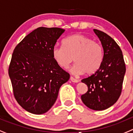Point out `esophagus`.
<instances>
[{
  "instance_id": "obj_1",
  "label": "esophagus",
  "mask_w": 133,
  "mask_h": 133,
  "mask_svg": "<svg viewBox=\"0 0 133 133\" xmlns=\"http://www.w3.org/2000/svg\"><path fill=\"white\" fill-rule=\"evenodd\" d=\"M70 80H71L72 82H74V83H77V82H79L78 79L74 78V77H72V76H71V77H70Z\"/></svg>"
}]
</instances>
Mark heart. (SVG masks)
<instances>
[{
  "instance_id": "obj_1",
  "label": "heart",
  "mask_w": 133,
  "mask_h": 133,
  "mask_svg": "<svg viewBox=\"0 0 133 133\" xmlns=\"http://www.w3.org/2000/svg\"><path fill=\"white\" fill-rule=\"evenodd\" d=\"M52 56L58 64L67 69L74 61L76 64L73 72L87 75L95 74L101 67L103 59V49L99 42L83 34H74L63 41V46H54Z\"/></svg>"
}]
</instances>
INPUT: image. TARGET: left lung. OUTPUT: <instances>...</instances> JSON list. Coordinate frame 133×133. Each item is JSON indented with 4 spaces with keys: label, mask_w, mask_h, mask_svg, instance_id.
<instances>
[{
    "label": "left lung",
    "mask_w": 133,
    "mask_h": 133,
    "mask_svg": "<svg viewBox=\"0 0 133 133\" xmlns=\"http://www.w3.org/2000/svg\"><path fill=\"white\" fill-rule=\"evenodd\" d=\"M103 48V59L95 74L81 80L88 91L81 96L89 109L102 111L115 103L121 95L126 67L119 45L105 32L94 29Z\"/></svg>",
    "instance_id": "1"
}]
</instances>
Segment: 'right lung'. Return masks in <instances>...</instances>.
<instances>
[{
    "label": "right lung",
    "instance_id": "obj_1",
    "mask_svg": "<svg viewBox=\"0 0 133 133\" xmlns=\"http://www.w3.org/2000/svg\"><path fill=\"white\" fill-rule=\"evenodd\" d=\"M65 30L40 27L20 42L12 55L8 68L14 96L26 111L46 113L54 105L69 74L60 68L52 49Z\"/></svg>",
    "mask_w": 133,
    "mask_h": 133
}]
</instances>
